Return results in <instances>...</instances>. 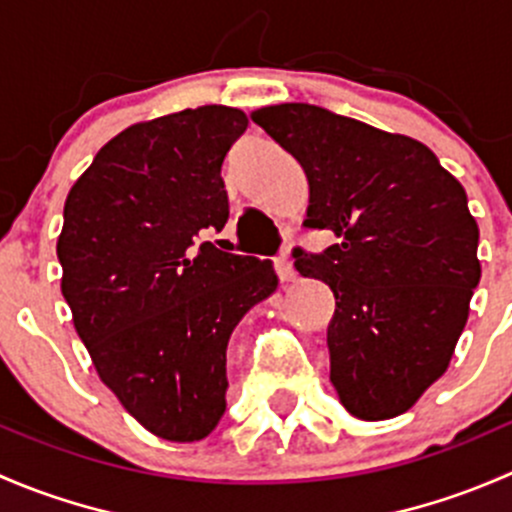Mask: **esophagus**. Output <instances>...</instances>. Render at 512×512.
I'll return each mask as SVG.
<instances>
[{"instance_id": "esophagus-1", "label": "esophagus", "mask_w": 512, "mask_h": 512, "mask_svg": "<svg viewBox=\"0 0 512 512\" xmlns=\"http://www.w3.org/2000/svg\"><path fill=\"white\" fill-rule=\"evenodd\" d=\"M275 270H277V277H280L282 285H287V282H294V277H297V272H294L292 262L287 260V255H280V257H277Z\"/></svg>"}]
</instances>
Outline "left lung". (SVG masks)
<instances>
[{
    "label": "left lung",
    "instance_id": "1",
    "mask_svg": "<svg viewBox=\"0 0 512 512\" xmlns=\"http://www.w3.org/2000/svg\"><path fill=\"white\" fill-rule=\"evenodd\" d=\"M250 118L307 175L304 227L337 235L319 255H292L337 299L327 347L339 401L364 421L404 414L448 369L480 280L466 190L423 143L322 106Z\"/></svg>",
    "mask_w": 512,
    "mask_h": 512
}]
</instances>
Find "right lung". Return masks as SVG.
Masks as SVG:
<instances>
[{
    "instance_id": "add662e5",
    "label": "right lung",
    "mask_w": 512,
    "mask_h": 512,
    "mask_svg": "<svg viewBox=\"0 0 512 512\" xmlns=\"http://www.w3.org/2000/svg\"><path fill=\"white\" fill-rule=\"evenodd\" d=\"M245 128L230 106L136 123L96 153L64 205L56 255L76 332L123 409L165 441L218 426L232 329L277 289L270 260L203 240L227 223L220 170Z\"/></svg>"
}]
</instances>
